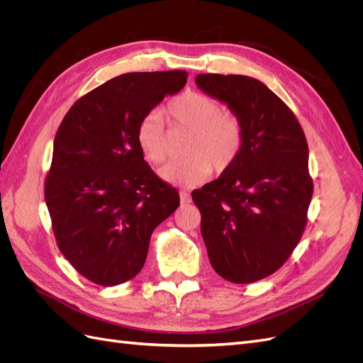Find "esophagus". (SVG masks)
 I'll return each mask as SVG.
<instances>
[{"label":"esophagus","mask_w":363,"mask_h":363,"mask_svg":"<svg viewBox=\"0 0 363 363\" xmlns=\"http://www.w3.org/2000/svg\"><path fill=\"white\" fill-rule=\"evenodd\" d=\"M180 203L184 204V203H189L191 201V195L186 192V191H180Z\"/></svg>","instance_id":"obj_1"}]
</instances>
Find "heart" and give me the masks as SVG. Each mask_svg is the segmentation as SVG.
I'll return each mask as SVG.
<instances>
[{"instance_id": "b5f03b06", "label": "heart", "mask_w": 363, "mask_h": 363, "mask_svg": "<svg viewBox=\"0 0 363 363\" xmlns=\"http://www.w3.org/2000/svg\"><path fill=\"white\" fill-rule=\"evenodd\" d=\"M168 116L191 136L184 152L188 157L168 163L159 171L160 179L180 188H194L203 183L212 168L227 171L236 162L244 142V128L238 116L223 113L215 98L200 92H184L167 107ZM136 142L144 157L162 163L168 157L167 128L160 112H148L139 121Z\"/></svg>"}]
</instances>
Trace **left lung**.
<instances>
[{"label":"left lung","instance_id":"left-lung-1","mask_svg":"<svg viewBox=\"0 0 363 363\" xmlns=\"http://www.w3.org/2000/svg\"><path fill=\"white\" fill-rule=\"evenodd\" d=\"M195 84L244 128L236 162L192 192L212 268L232 283L276 272L300 242L313 183L309 148L291 108L247 75L199 74Z\"/></svg>","mask_w":363,"mask_h":363}]
</instances>
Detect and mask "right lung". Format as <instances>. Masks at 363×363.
I'll return each mask as SVG.
<instances>
[{
  "instance_id": "1",
  "label": "right lung",
  "mask_w": 363,
  "mask_h": 363,
  "mask_svg": "<svg viewBox=\"0 0 363 363\" xmlns=\"http://www.w3.org/2000/svg\"><path fill=\"white\" fill-rule=\"evenodd\" d=\"M186 71L128 72L82 96L54 138L45 201L62 255L101 286L133 279L150 238L180 206L136 142L139 121L180 92Z\"/></svg>"
}]
</instances>
